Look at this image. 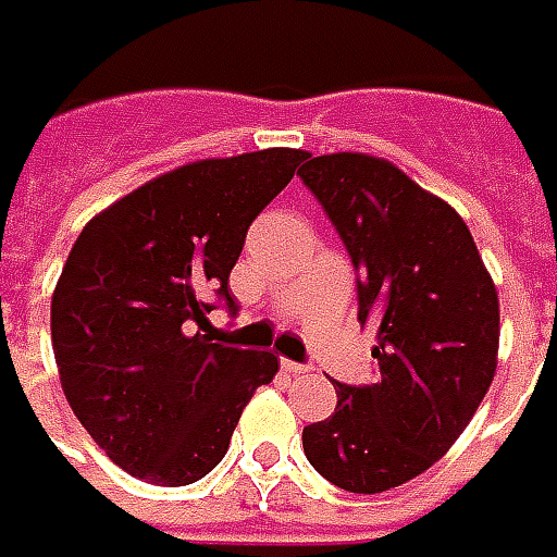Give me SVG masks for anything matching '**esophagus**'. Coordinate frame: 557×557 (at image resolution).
Segmentation results:
<instances>
[{"label":"esophagus","instance_id":"esophagus-1","mask_svg":"<svg viewBox=\"0 0 557 557\" xmlns=\"http://www.w3.org/2000/svg\"><path fill=\"white\" fill-rule=\"evenodd\" d=\"M282 369L287 374H306L309 372V366H302V362H294V360H282Z\"/></svg>","mask_w":557,"mask_h":557}]
</instances>
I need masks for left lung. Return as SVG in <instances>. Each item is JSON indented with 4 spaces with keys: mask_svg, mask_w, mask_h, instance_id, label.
<instances>
[{
    "mask_svg": "<svg viewBox=\"0 0 557 557\" xmlns=\"http://www.w3.org/2000/svg\"><path fill=\"white\" fill-rule=\"evenodd\" d=\"M299 176L360 272L381 369L377 384L335 381V413L302 429V449L333 486L374 495L429 471L471 423L498 369V290L459 212L396 164L333 152Z\"/></svg>",
    "mask_w": 557,
    "mask_h": 557,
    "instance_id": "obj_1",
    "label": "left lung"
}]
</instances>
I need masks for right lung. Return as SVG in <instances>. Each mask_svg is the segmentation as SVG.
Listing matches in <instances>:
<instances>
[{
  "label": "right lung",
  "mask_w": 557,
  "mask_h": 557,
  "mask_svg": "<svg viewBox=\"0 0 557 557\" xmlns=\"http://www.w3.org/2000/svg\"><path fill=\"white\" fill-rule=\"evenodd\" d=\"M302 149L203 159L149 180L86 224L62 267L50 335L71 411L110 459L156 486H188L231 447L270 350L215 345L209 297L236 309L231 270Z\"/></svg>",
  "instance_id": "1"
}]
</instances>
